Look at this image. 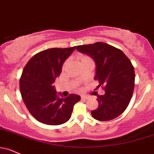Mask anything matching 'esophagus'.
I'll list each match as a JSON object with an SVG mask.
<instances>
[{"label":"esophagus","instance_id":"1","mask_svg":"<svg viewBox=\"0 0 154 154\" xmlns=\"http://www.w3.org/2000/svg\"><path fill=\"white\" fill-rule=\"evenodd\" d=\"M81 99L83 100H86L89 99V97H88V96H81Z\"/></svg>","mask_w":154,"mask_h":154}]
</instances>
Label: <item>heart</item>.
Here are the masks:
<instances>
[{
  "mask_svg": "<svg viewBox=\"0 0 154 154\" xmlns=\"http://www.w3.org/2000/svg\"><path fill=\"white\" fill-rule=\"evenodd\" d=\"M89 59V58H88V57H84V56H81L80 57V60H82V59Z\"/></svg>",
  "mask_w": 154,
  "mask_h": 154,
  "instance_id": "obj_1",
  "label": "heart"
}]
</instances>
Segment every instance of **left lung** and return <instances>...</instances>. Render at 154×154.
<instances>
[{"mask_svg": "<svg viewBox=\"0 0 154 154\" xmlns=\"http://www.w3.org/2000/svg\"><path fill=\"white\" fill-rule=\"evenodd\" d=\"M76 49L88 55L95 63V79L104 87L105 94L97 96L98 107L91 111L95 119L107 121L125 111L132 97L135 82L134 67L121 50L96 42L77 46Z\"/></svg>", "mask_w": 154, "mask_h": 154, "instance_id": "obj_1", "label": "left lung"}]
</instances>
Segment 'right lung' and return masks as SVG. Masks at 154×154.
Listing matches in <instances>:
<instances>
[{"instance_id":"right-lung-1","label":"right lung","mask_w":154,"mask_h":154,"mask_svg":"<svg viewBox=\"0 0 154 154\" xmlns=\"http://www.w3.org/2000/svg\"><path fill=\"white\" fill-rule=\"evenodd\" d=\"M71 48H52L40 51L26 64L20 79L22 99L35 119L44 124L61 125L71 118L73 107L80 96L57 95L54 83L62 65L73 52Z\"/></svg>"}]
</instances>
